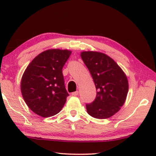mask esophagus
<instances>
[{
  "label": "esophagus",
  "mask_w": 156,
  "mask_h": 156,
  "mask_svg": "<svg viewBox=\"0 0 156 156\" xmlns=\"http://www.w3.org/2000/svg\"><path fill=\"white\" fill-rule=\"evenodd\" d=\"M78 94H79V91H74V92L72 93V95L74 96V97H76V96H77Z\"/></svg>",
  "instance_id": "34e87169"
}]
</instances>
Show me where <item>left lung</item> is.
I'll return each instance as SVG.
<instances>
[{"label":"left lung","mask_w":156,"mask_h":156,"mask_svg":"<svg viewBox=\"0 0 156 156\" xmlns=\"http://www.w3.org/2000/svg\"><path fill=\"white\" fill-rule=\"evenodd\" d=\"M81 57L97 91L94 101L86 104L87 112L96 119L109 118L120 110L126 99V76L116 62L104 53L85 51L81 52Z\"/></svg>","instance_id":"8db88e82"}]
</instances>
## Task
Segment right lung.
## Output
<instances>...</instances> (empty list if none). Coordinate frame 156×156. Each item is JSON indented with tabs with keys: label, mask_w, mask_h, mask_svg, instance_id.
Masks as SVG:
<instances>
[{
	"label": "right lung",
	"mask_w": 156,
	"mask_h": 156,
	"mask_svg": "<svg viewBox=\"0 0 156 156\" xmlns=\"http://www.w3.org/2000/svg\"><path fill=\"white\" fill-rule=\"evenodd\" d=\"M71 53L67 50H48L27 67L21 80V93L36 114L54 116L63 108L69 94L65 89L62 68Z\"/></svg>",
	"instance_id": "obj_1"
}]
</instances>
